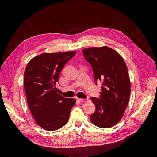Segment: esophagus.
Instances as JSON below:
<instances>
[{
	"label": "esophagus",
	"instance_id": "1",
	"mask_svg": "<svg viewBox=\"0 0 157 157\" xmlns=\"http://www.w3.org/2000/svg\"><path fill=\"white\" fill-rule=\"evenodd\" d=\"M77 100L80 102H86L88 101L87 99H82V98H77Z\"/></svg>",
	"mask_w": 157,
	"mask_h": 157
}]
</instances>
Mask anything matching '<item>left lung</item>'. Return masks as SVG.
<instances>
[{
	"mask_svg": "<svg viewBox=\"0 0 157 157\" xmlns=\"http://www.w3.org/2000/svg\"><path fill=\"white\" fill-rule=\"evenodd\" d=\"M82 53L92 65L96 82H103L101 97L92 98L96 109L90 121L99 128L113 127L121 120L129 102L131 84L125 61L117 51L105 46L85 48Z\"/></svg>",
	"mask_w": 157,
	"mask_h": 157,
	"instance_id": "8db88e82",
	"label": "left lung"
}]
</instances>
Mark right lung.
<instances>
[{
	"label": "right lung",
	"mask_w": 157,
	"mask_h": 157,
	"mask_svg": "<svg viewBox=\"0 0 157 157\" xmlns=\"http://www.w3.org/2000/svg\"><path fill=\"white\" fill-rule=\"evenodd\" d=\"M76 51L44 53L32 58L24 72V89L35 122L48 131L58 130L69 120L73 98H65L56 87L63 66Z\"/></svg>",
	"instance_id": "obj_1"
}]
</instances>
